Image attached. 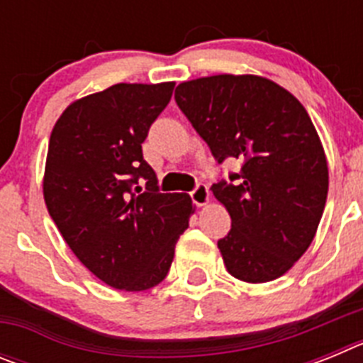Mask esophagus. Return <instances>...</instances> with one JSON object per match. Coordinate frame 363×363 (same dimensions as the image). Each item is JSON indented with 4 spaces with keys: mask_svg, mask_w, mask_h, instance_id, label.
Wrapping results in <instances>:
<instances>
[{
    "mask_svg": "<svg viewBox=\"0 0 363 363\" xmlns=\"http://www.w3.org/2000/svg\"><path fill=\"white\" fill-rule=\"evenodd\" d=\"M191 198H192V201L198 205V207H203V205L209 203V200H211L209 187L203 184H200L196 189H194V191L191 192Z\"/></svg>",
    "mask_w": 363,
    "mask_h": 363,
    "instance_id": "34e87169",
    "label": "esophagus"
}]
</instances>
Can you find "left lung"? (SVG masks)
<instances>
[{"label": "left lung", "instance_id": "1", "mask_svg": "<svg viewBox=\"0 0 363 363\" xmlns=\"http://www.w3.org/2000/svg\"><path fill=\"white\" fill-rule=\"evenodd\" d=\"M176 104L218 163L238 160L234 184L213 185L230 216L218 242L229 274L265 284L309 249L329 189L323 145L303 105L255 74H216L179 83Z\"/></svg>", "mask_w": 363, "mask_h": 363}]
</instances>
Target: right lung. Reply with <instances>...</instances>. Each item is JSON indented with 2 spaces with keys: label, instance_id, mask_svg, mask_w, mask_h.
I'll use <instances>...</instances> for the list:
<instances>
[{
  "label": "right lung",
  "instance_id": "obj_1",
  "mask_svg": "<svg viewBox=\"0 0 363 363\" xmlns=\"http://www.w3.org/2000/svg\"><path fill=\"white\" fill-rule=\"evenodd\" d=\"M172 89L174 82L116 83L72 101L50 134L45 205L76 258L114 289L163 281L194 213L189 194L158 191L142 152Z\"/></svg>",
  "mask_w": 363,
  "mask_h": 363
}]
</instances>
